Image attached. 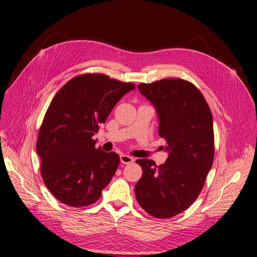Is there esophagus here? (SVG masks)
<instances>
[{
	"label": "esophagus",
	"mask_w": 257,
	"mask_h": 257,
	"mask_svg": "<svg viewBox=\"0 0 257 257\" xmlns=\"http://www.w3.org/2000/svg\"><path fill=\"white\" fill-rule=\"evenodd\" d=\"M120 161H121V163L122 164H124V165H128V164H131V163H133V158H131V157H129V156H127V155H121L120 156Z\"/></svg>",
	"instance_id": "34e87169"
}]
</instances>
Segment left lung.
I'll list each match as a JSON object with an SVG mask.
<instances>
[{
  "label": "left lung",
  "instance_id": "left-lung-1",
  "mask_svg": "<svg viewBox=\"0 0 257 257\" xmlns=\"http://www.w3.org/2000/svg\"><path fill=\"white\" fill-rule=\"evenodd\" d=\"M140 91L157 108L159 135L169 158L159 167L140 159L142 177L136 199L151 216L169 219L197 199L214 162V129L210 107L199 89L180 78L142 83Z\"/></svg>",
  "mask_w": 257,
  "mask_h": 257
}]
</instances>
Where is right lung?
I'll return each mask as SVG.
<instances>
[{"instance_id": "1", "label": "right lung", "mask_w": 257, "mask_h": 257, "mask_svg": "<svg viewBox=\"0 0 257 257\" xmlns=\"http://www.w3.org/2000/svg\"><path fill=\"white\" fill-rule=\"evenodd\" d=\"M133 83L98 73L79 75L51 100L39 128L36 152L43 181L53 196L70 207H86L101 196L120 158L95 148L92 136Z\"/></svg>"}]
</instances>
